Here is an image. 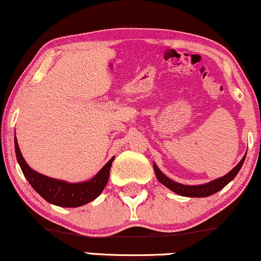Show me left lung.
I'll return each instance as SVG.
<instances>
[{"label": "left lung", "mask_w": 261, "mask_h": 261, "mask_svg": "<svg viewBox=\"0 0 261 261\" xmlns=\"http://www.w3.org/2000/svg\"><path fill=\"white\" fill-rule=\"evenodd\" d=\"M246 154L244 155V158L241 159V162L238 164L237 166L234 167L233 170L230 171L229 173H227L226 176L219 178V179H215L210 183L203 184V185H183L177 183V181H173L172 179H170L169 177H166L162 171H160L156 165L154 164V172L155 176L158 178V180L160 183L165 185L166 188H169L170 190H172L176 194L180 195V196H185V197H206V196H210L215 192L220 191L221 189H223L226 185L229 183L230 180L234 179V177L237 176L239 171H240L242 164L245 162Z\"/></svg>", "instance_id": "1"}]
</instances>
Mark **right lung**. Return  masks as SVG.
I'll use <instances>...</instances> for the list:
<instances>
[{
    "label": "right lung",
    "instance_id": "right-lung-1",
    "mask_svg": "<svg viewBox=\"0 0 261 261\" xmlns=\"http://www.w3.org/2000/svg\"><path fill=\"white\" fill-rule=\"evenodd\" d=\"M15 153L17 163L22 170L26 179L33 187L35 191L45 198L46 201L52 203V204L59 206H66V208H74V206H81L87 203L94 201L97 196L106 188L107 181L109 179L110 167H112L113 160L112 158L102 170L96 174V176L89 181L84 183H66V181L53 179L35 172L27 165L24 162L22 154H21L19 145L15 137Z\"/></svg>",
    "mask_w": 261,
    "mask_h": 261
}]
</instances>
